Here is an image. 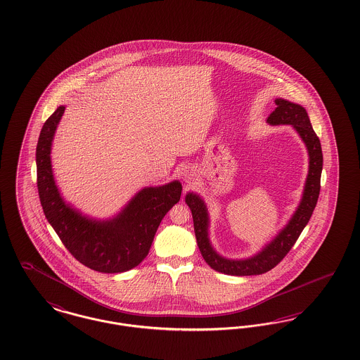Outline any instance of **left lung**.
Here are the masks:
<instances>
[{"label":"left lung","instance_id":"obj_1","mask_svg":"<svg viewBox=\"0 0 360 360\" xmlns=\"http://www.w3.org/2000/svg\"><path fill=\"white\" fill-rule=\"evenodd\" d=\"M277 107L275 111L268 117L271 125H292L296 131L304 141L309 156L310 167L304 186V193L302 202L287 224V227L276 236L275 239L261 252L249 259L233 261L220 257L212 249L208 239V212L204 201L189 193L186 194V204L191 208L193 214L194 233L197 239L198 249L201 255L207 261L212 269L233 276L261 275L274 269L276 265L288 254L295 245L299 235L309 223L313 211L317 205L318 195L321 189V172H322V149L319 139L310 124L307 111L299 105L291 103L285 99H276Z\"/></svg>","mask_w":360,"mask_h":360}]
</instances>
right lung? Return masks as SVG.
Returning a JSON list of instances; mask_svg holds the SVG:
<instances>
[{
  "label": "right lung",
  "mask_w": 360,
  "mask_h": 360,
  "mask_svg": "<svg viewBox=\"0 0 360 360\" xmlns=\"http://www.w3.org/2000/svg\"><path fill=\"white\" fill-rule=\"evenodd\" d=\"M64 111L60 106L46 120L37 146V184L43 212L79 262L103 274L127 272L147 257L162 219L181 198L182 185L174 181L143 189L110 221L82 216L63 201L51 172V140Z\"/></svg>",
  "instance_id": "right-lung-1"
}]
</instances>
